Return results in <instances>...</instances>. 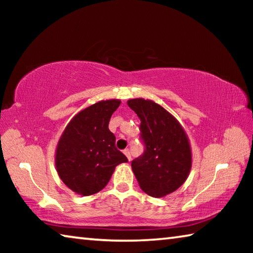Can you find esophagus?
Instances as JSON below:
<instances>
[{"label":"esophagus","mask_w":253,"mask_h":253,"mask_svg":"<svg viewBox=\"0 0 253 253\" xmlns=\"http://www.w3.org/2000/svg\"><path fill=\"white\" fill-rule=\"evenodd\" d=\"M124 154H125V155H126V157H127V160H128V161H130V160H131V156H130V152H129V149H125V151H124Z\"/></svg>","instance_id":"obj_1"}]
</instances>
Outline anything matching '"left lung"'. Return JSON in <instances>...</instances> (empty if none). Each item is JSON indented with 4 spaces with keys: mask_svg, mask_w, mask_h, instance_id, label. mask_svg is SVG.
<instances>
[{
    "mask_svg": "<svg viewBox=\"0 0 253 253\" xmlns=\"http://www.w3.org/2000/svg\"><path fill=\"white\" fill-rule=\"evenodd\" d=\"M140 119L145 144L142 156L131 162V169L145 193L153 198L173 193L184 184L192 168V151L181 124L155 101L135 98L127 101Z\"/></svg>",
    "mask_w": 253,
    "mask_h": 253,
    "instance_id": "8db88e82",
    "label": "left lung"
}]
</instances>
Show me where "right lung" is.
<instances>
[{"mask_svg":"<svg viewBox=\"0 0 253 253\" xmlns=\"http://www.w3.org/2000/svg\"><path fill=\"white\" fill-rule=\"evenodd\" d=\"M121 100H101L79 111L66 126L55 149L59 177L75 193L88 196L101 191L127 157L115 146L109 130L111 115Z\"/></svg>","mask_w":253,"mask_h":253,"instance_id":"1","label":"right lung"}]
</instances>
